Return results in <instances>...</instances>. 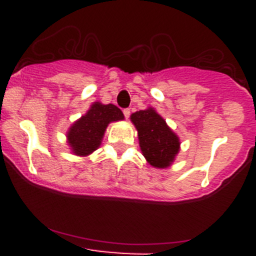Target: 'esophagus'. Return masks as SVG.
Instances as JSON below:
<instances>
[{
  "label": "esophagus",
  "instance_id": "34e87169",
  "mask_svg": "<svg viewBox=\"0 0 256 256\" xmlns=\"http://www.w3.org/2000/svg\"><path fill=\"white\" fill-rule=\"evenodd\" d=\"M123 114H124V116H126V119H128V118H130V108H124Z\"/></svg>",
  "mask_w": 256,
  "mask_h": 256
}]
</instances>
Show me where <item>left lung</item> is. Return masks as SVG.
Here are the masks:
<instances>
[{"label": "left lung", "mask_w": 256, "mask_h": 256, "mask_svg": "<svg viewBox=\"0 0 256 256\" xmlns=\"http://www.w3.org/2000/svg\"><path fill=\"white\" fill-rule=\"evenodd\" d=\"M130 122L138 133L140 148L151 166L165 169L170 166L180 150V141L164 118L154 108L130 115Z\"/></svg>", "instance_id": "8db88e82"}]
</instances>
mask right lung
I'll return each instance as SVG.
<instances>
[{
	"label": "right lung",
	"mask_w": 256,
	"mask_h": 256,
	"mask_svg": "<svg viewBox=\"0 0 256 256\" xmlns=\"http://www.w3.org/2000/svg\"><path fill=\"white\" fill-rule=\"evenodd\" d=\"M124 115L112 104L94 102L84 115L74 122L66 132V142L76 156H88L100 148L108 126L123 120Z\"/></svg>",
	"instance_id": "obj_1"
}]
</instances>
